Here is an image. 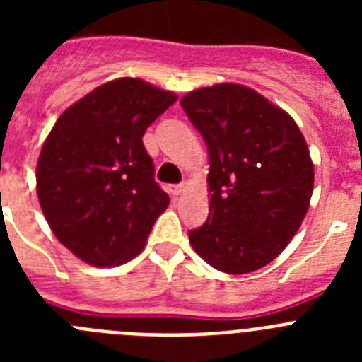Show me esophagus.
I'll return each mask as SVG.
<instances>
[{"label": "esophagus", "mask_w": 362, "mask_h": 362, "mask_svg": "<svg viewBox=\"0 0 362 362\" xmlns=\"http://www.w3.org/2000/svg\"><path fill=\"white\" fill-rule=\"evenodd\" d=\"M183 190H185V185H172V187H168V192H170L174 197L179 196Z\"/></svg>", "instance_id": "obj_1"}]
</instances>
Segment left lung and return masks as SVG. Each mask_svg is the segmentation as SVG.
I'll return each mask as SVG.
<instances>
[{"instance_id": "obj_1", "label": "left lung", "mask_w": 362, "mask_h": 362, "mask_svg": "<svg viewBox=\"0 0 362 362\" xmlns=\"http://www.w3.org/2000/svg\"><path fill=\"white\" fill-rule=\"evenodd\" d=\"M181 107L209 146V219L192 248L225 274H250L286 248L305 219L313 163L290 114L238 83L188 92Z\"/></svg>"}]
</instances>
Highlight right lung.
<instances>
[{
  "mask_svg": "<svg viewBox=\"0 0 362 362\" xmlns=\"http://www.w3.org/2000/svg\"><path fill=\"white\" fill-rule=\"evenodd\" d=\"M175 101L143 79H114L70 105L45 139L37 199L57 241L85 263L117 267L136 257L170 203L143 136Z\"/></svg>",
  "mask_w": 362,
  "mask_h": 362,
  "instance_id": "add662e5",
  "label": "right lung"
}]
</instances>
